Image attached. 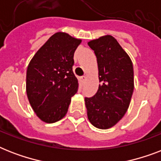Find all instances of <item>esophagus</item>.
Here are the masks:
<instances>
[{"mask_svg": "<svg viewBox=\"0 0 161 161\" xmlns=\"http://www.w3.org/2000/svg\"><path fill=\"white\" fill-rule=\"evenodd\" d=\"M85 80H86V77H85V76H83V77H81V78H80L81 85H83V83H84V82H85Z\"/></svg>", "mask_w": 161, "mask_h": 161, "instance_id": "34e87169", "label": "esophagus"}]
</instances>
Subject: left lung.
<instances>
[{
  "instance_id": "left-lung-1",
  "label": "left lung",
  "mask_w": 161,
  "mask_h": 161,
  "mask_svg": "<svg viewBox=\"0 0 161 161\" xmlns=\"http://www.w3.org/2000/svg\"><path fill=\"white\" fill-rule=\"evenodd\" d=\"M94 51L99 84L95 95L85 98L87 114L94 127L106 130L119 121L130 106L134 91L132 61L110 35L88 42Z\"/></svg>"
}]
</instances>
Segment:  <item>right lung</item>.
<instances>
[{
  "label": "right lung",
  "instance_id": "1",
  "mask_svg": "<svg viewBox=\"0 0 161 161\" xmlns=\"http://www.w3.org/2000/svg\"><path fill=\"white\" fill-rule=\"evenodd\" d=\"M80 39L57 32L36 52L26 71V94L37 117L55 123L68 112L71 98L78 91L73 72V55Z\"/></svg>",
  "mask_w": 161,
  "mask_h": 161
}]
</instances>
